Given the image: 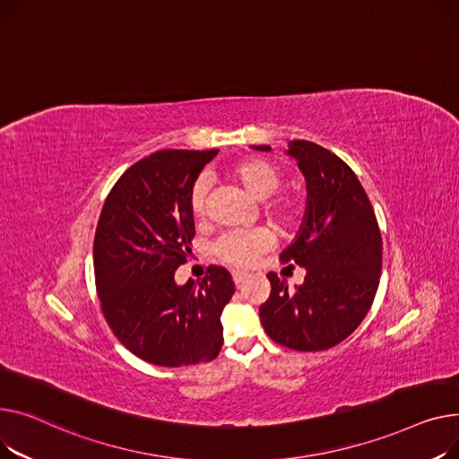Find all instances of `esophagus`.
<instances>
[{"instance_id":"34e87169","label":"esophagus","mask_w":459,"mask_h":459,"mask_svg":"<svg viewBox=\"0 0 459 459\" xmlns=\"http://www.w3.org/2000/svg\"><path fill=\"white\" fill-rule=\"evenodd\" d=\"M231 276H233V281H235V285H237V287H240L242 283L248 281V278H250V274H247V273H240V271H233V273H231Z\"/></svg>"}]
</instances>
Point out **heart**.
Instances as JSON below:
<instances>
[{"mask_svg":"<svg viewBox=\"0 0 459 459\" xmlns=\"http://www.w3.org/2000/svg\"><path fill=\"white\" fill-rule=\"evenodd\" d=\"M231 176L257 200L271 198L281 185L280 169L268 159L261 157L247 159L242 160V163L235 165ZM207 188L209 183L205 178H198L191 188V195H188V209H191L195 217H202L205 212ZM300 200L294 195H278L276 198L266 202V212L283 226H289L296 221V217L300 214ZM274 240V233L268 228L235 230L221 235L219 240L214 242L212 250L217 254V257H221L228 264L248 266L261 254L271 250Z\"/></svg>","mask_w":459,"mask_h":459,"instance_id":"obj_1","label":"heart"}]
</instances>
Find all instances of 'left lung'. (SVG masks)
Returning a JSON list of instances; mask_svg holds the SVG:
<instances>
[{"instance_id":"left-lung-1","label":"left lung","mask_w":459,"mask_h":459,"mask_svg":"<svg viewBox=\"0 0 459 459\" xmlns=\"http://www.w3.org/2000/svg\"><path fill=\"white\" fill-rule=\"evenodd\" d=\"M285 153L299 160L307 202L281 259L304 266L306 278L292 290L268 273L271 296L259 318L273 341L318 352L344 341L368 313L382 274V235L365 188L342 159L309 141H290Z\"/></svg>"}]
</instances>
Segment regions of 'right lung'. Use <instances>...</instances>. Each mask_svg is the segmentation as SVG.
<instances>
[{"mask_svg": "<svg viewBox=\"0 0 459 459\" xmlns=\"http://www.w3.org/2000/svg\"><path fill=\"white\" fill-rule=\"evenodd\" d=\"M219 150H160L127 169L107 196L94 237L96 287L107 325L159 367L214 359L235 285L224 266L176 283L195 237L188 195Z\"/></svg>", "mask_w": 459, "mask_h": 459, "instance_id": "1", "label": "right lung"}]
</instances>
